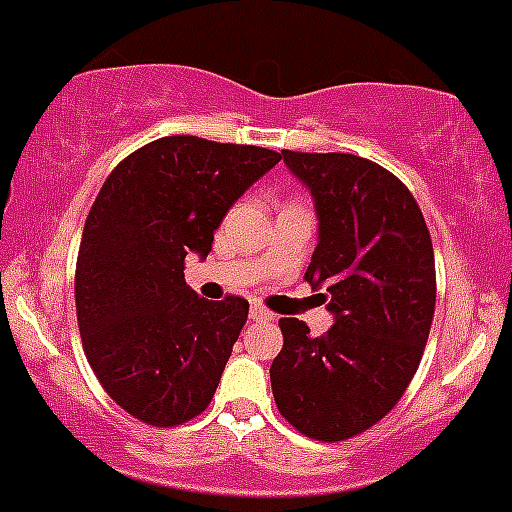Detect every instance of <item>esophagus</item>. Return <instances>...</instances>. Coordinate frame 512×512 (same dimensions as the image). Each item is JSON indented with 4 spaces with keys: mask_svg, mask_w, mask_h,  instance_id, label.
<instances>
[{
    "mask_svg": "<svg viewBox=\"0 0 512 512\" xmlns=\"http://www.w3.org/2000/svg\"><path fill=\"white\" fill-rule=\"evenodd\" d=\"M251 320L253 322H271V320H274V314H271L269 309L259 307V304H253V307H251Z\"/></svg>",
    "mask_w": 512,
    "mask_h": 512,
    "instance_id": "1",
    "label": "esophagus"
}]
</instances>
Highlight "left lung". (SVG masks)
<instances>
[{
  "label": "left lung",
  "instance_id": "8db88e82",
  "mask_svg": "<svg viewBox=\"0 0 512 512\" xmlns=\"http://www.w3.org/2000/svg\"><path fill=\"white\" fill-rule=\"evenodd\" d=\"M281 157L314 200L304 279L327 289L335 325L312 337L302 320H279L271 391L294 429L340 442L381 421L419 368L437 304L434 248L414 195L381 164L340 152Z\"/></svg>",
  "mask_w": 512,
  "mask_h": 512
}]
</instances>
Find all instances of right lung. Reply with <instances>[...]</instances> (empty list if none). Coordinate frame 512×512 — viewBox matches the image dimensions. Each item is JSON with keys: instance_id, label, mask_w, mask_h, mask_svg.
<instances>
[{"instance_id": "right-lung-1", "label": "right lung", "mask_w": 512, "mask_h": 512, "mask_svg": "<svg viewBox=\"0 0 512 512\" xmlns=\"http://www.w3.org/2000/svg\"><path fill=\"white\" fill-rule=\"evenodd\" d=\"M281 154L248 144L162 137L103 182L75 264L86 358L134 419L177 426L208 409L248 302H208L187 287L185 259H205L243 192Z\"/></svg>"}]
</instances>
